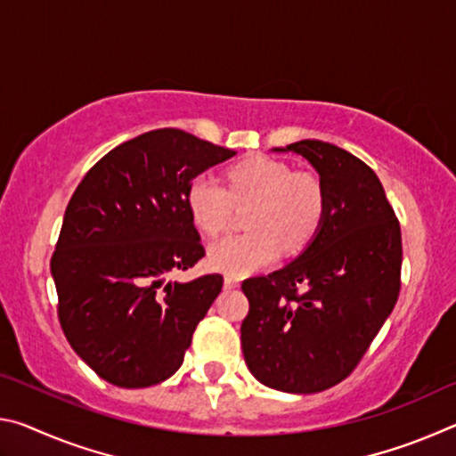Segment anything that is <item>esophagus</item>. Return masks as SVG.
<instances>
[{"instance_id": "34e87169", "label": "esophagus", "mask_w": 456, "mask_h": 456, "mask_svg": "<svg viewBox=\"0 0 456 456\" xmlns=\"http://www.w3.org/2000/svg\"><path fill=\"white\" fill-rule=\"evenodd\" d=\"M223 285H225V289H235L239 288V281L235 280V277H225V281H223Z\"/></svg>"}]
</instances>
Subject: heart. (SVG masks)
Segmentation results:
<instances>
[{
  "label": "heart",
  "mask_w": 456,
  "mask_h": 456,
  "mask_svg": "<svg viewBox=\"0 0 456 456\" xmlns=\"http://www.w3.org/2000/svg\"><path fill=\"white\" fill-rule=\"evenodd\" d=\"M249 207L243 235H229L209 249V265L243 277L272 265L280 247L297 249L318 229L323 215L322 183L310 173H293L281 160L251 157L227 171V189L211 176H197L187 191V209L207 235H219L233 209Z\"/></svg>",
  "instance_id": "1"
}]
</instances>
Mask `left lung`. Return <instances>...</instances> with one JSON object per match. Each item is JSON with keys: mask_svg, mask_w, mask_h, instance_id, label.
Segmentation results:
<instances>
[{"mask_svg": "<svg viewBox=\"0 0 456 456\" xmlns=\"http://www.w3.org/2000/svg\"><path fill=\"white\" fill-rule=\"evenodd\" d=\"M320 175L323 215L310 245L241 289L245 364L261 384L314 395L350 376L395 310L403 267L400 223L376 173L336 144L299 141Z\"/></svg>", "mask_w": 456, "mask_h": 456, "instance_id": "obj_1", "label": "left lung"}]
</instances>
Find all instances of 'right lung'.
<instances>
[{
	"mask_svg": "<svg viewBox=\"0 0 456 456\" xmlns=\"http://www.w3.org/2000/svg\"><path fill=\"white\" fill-rule=\"evenodd\" d=\"M235 157L179 128L118 144L84 176L52 256L58 318L74 352L120 388L181 368L223 275L167 281L205 256L187 209L195 176Z\"/></svg>",
	"mask_w": 456,
	"mask_h": 456,
	"instance_id": "add662e5",
	"label": "right lung"
}]
</instances>
